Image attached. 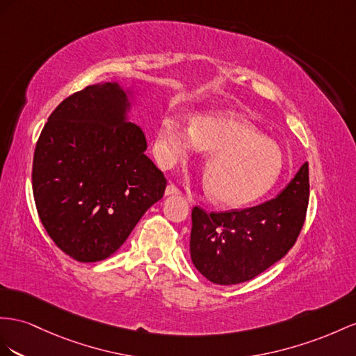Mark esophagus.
Returning a JSON list of instances; mask_svg holds the SVG:
<instances>
[{"label":"esophagus","mask_w":356,"mask_h":356,"mask_svg":"<svg viewBox=\"0 0 356 356\" xmlns=\"http://www.w3.org/2000/svg\"><path fill=\"white\" fill-rule=\"evenodd\" d=\"M179 194H181L180 193V189L176 186V185H168L167 188H165V195H179Z\"/></svg>","instance_id":"esophagus-1"}]
</instances>
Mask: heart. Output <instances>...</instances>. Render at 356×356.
Instances as JSON below:
<instances>
[{"mask_svg":"<svg viewBox=\"0 0 356 356\" xmlns=\"http://www.w3.org/2000/svg\"><path fill=\"white\" fill-rule=\"evenodd\" d=\"M197 149L211 153L204 163L207 194L227 207L245 206L277 184L284 153L280 145L233 114H203L185 124L165 114L158 126L154 154L163 168L186 161Z\"/></svg>","mask_w":356,"mask_h":356,"instance_id":"obj_1","label":"heart"}]
</instances>
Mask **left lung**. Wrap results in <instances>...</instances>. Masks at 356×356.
Returning <instances> with one entry per match:
<instances>
[{
	"label": "left lung",
	"instance_id": "8db88e82",
	"mask_svg": "<svg viewBox=\"0 0 356 356\" xmlns=\"http://www.w3.org/2000/svg\"><path fill=\"white\" fill-rule=\"evenodd\" d=\"M309 198L308 163L282 193L254 207L227 212L193 209L191 259L215 284L252 280L293 247L302 229Z\"/></svg>",
	"mask_w": 356,
	"mask_h": 356
}]
</instances>
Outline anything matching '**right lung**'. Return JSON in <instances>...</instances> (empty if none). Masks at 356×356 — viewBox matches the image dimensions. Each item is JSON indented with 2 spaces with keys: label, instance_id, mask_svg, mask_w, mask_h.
I'll list each match as a JSON object with an SVG mask.
<instances>
[{
  "label": "right lung",
  "instance_id": "add662e5",
  "mask_svg": "<svg viewBox=\"0 0 356 356\" xmlns=\"http://www.w3.org/2000/svg\"><path fill=\"white\" fill-rule=\"evenodd\" d=\"M117 83L88 86L54 109L35 144L33 195L44 230L76 261L105 260L162 198L163 172L126 120Z\"/></svg>",
  "mask_w": 356,
  "mask_h": 356
}]
</instances>
